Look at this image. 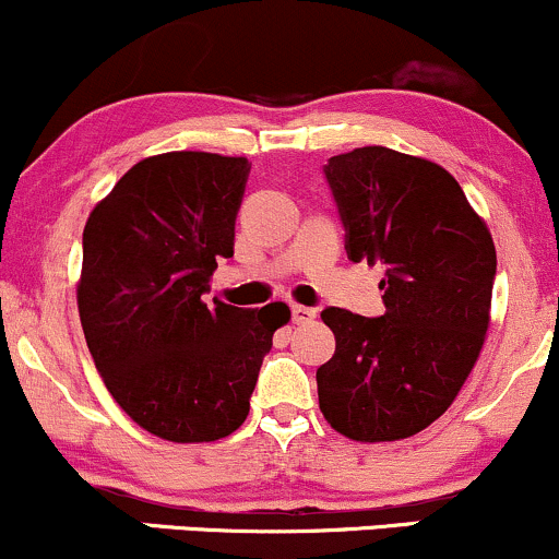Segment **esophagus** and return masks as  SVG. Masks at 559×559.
<instances>
[{
	"label": "esophagus",
	"mask_w": 559,
	"mask_h": 559,
	"mask_svg": "<svg viewBox=\"0 0 559 559\" xmlns=\"http://www.w3.org/2000/svg\"><path fill=\"white\" fill-rule=\"evenodd\" d=\"M318 312L312 310V307H305V305H294L292 307V318L294 323H312L316 320Z\"/></svg>",
	"instance_id": "1"
}]
</instances>
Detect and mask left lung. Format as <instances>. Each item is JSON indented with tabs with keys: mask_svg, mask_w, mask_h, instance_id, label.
I'll return each mask as SVG.
<instances>
[{
	"mask_svg": "<svg viewBox=\"0 0 559 559\" xmlns=\"http://www.w3.org/2000/svg\"><path fill=\"white\" fill-rule=\"evenodd\" d=\"M352 262L386 267L381 318L320 312L336 352L318 368L323 418L352 441H400L447 413L491 323L497 249L452 173L389 146L325 165Z\"/></svg>",
	"mask_w": 559,
	"mask_h": 559,
	"instance_id": "left-lung-1",
	"label": "left lung"
}]
</instances>
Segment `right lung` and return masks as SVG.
Listing matches in <instances>:
<instances>
[{"label": "right lung", "mask_w": 559, "mask_h": 559, "mask_svg": "<svg viewBox=\"0 0 559 559\" xmlns=\"http://www.w3.org/2000/svg\"><path fill=\"white\" fill-rule=\"evenodd\" d=\"M247 157L165 152L144 157L96 202L75 286L96 370L120 409L176 444L226 439L247 420L284 301L260 310L210 292L234 258Z\"/></svg>", "instance_id": "right-lung-1"}]
</instances>
